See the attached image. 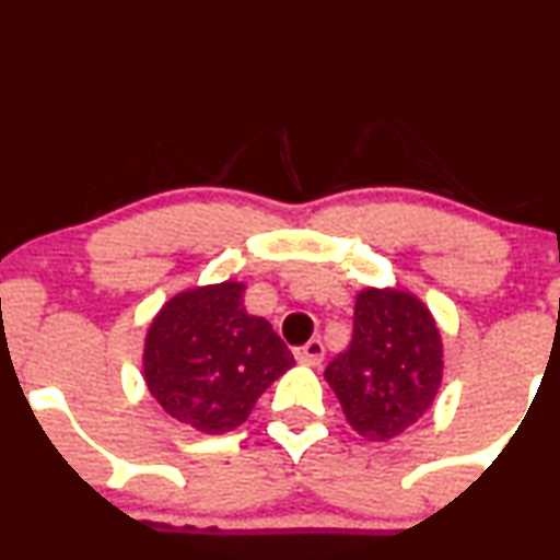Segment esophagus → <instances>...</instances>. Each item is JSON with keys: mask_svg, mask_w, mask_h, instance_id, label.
Returning a JSON list of instances; mask_svg holds the SVG:
<instances>
[{"mask_svg": "<svg viewBox=\"0 0 560 560\" xmlns=\"http://www.w3.org/2000/svg\"><path fill=\"white\" fill-rule=\"evenodd\" d=\"M294 357H298V362H302V365L318 368L323 362V341L320 339H310L305 347L294 349Z\"/></svg>", "mask_w": 560, "mask_h": 560, "instance_id": "34e87169", "label": "esophagus"}]
</instances>
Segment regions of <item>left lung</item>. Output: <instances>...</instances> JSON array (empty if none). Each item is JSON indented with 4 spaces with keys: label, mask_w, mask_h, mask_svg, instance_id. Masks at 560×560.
<instances>
[{
    "label": "left lung",
    "mask_w": 560,
    "mask_h": 560,
    "mask_svg": "<svg viewBox=\"0 0 560 560\" xmlns=\"http://www.w3.org/2000/svg\"><path fill=\"white\" fill-rule=\"evenodd\" d=\"M323 375L362 438L401 435L428 412L441 388L443 341L433 313L404 289H362L352 341Z\"/></svg>",
    "instance_id": "1"
}]
</instances>
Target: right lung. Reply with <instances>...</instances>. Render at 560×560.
I'll list each match as a JSON object with an SVG mask.
<instances>
[{"label":"right lung","mask_w":560,"mask_h":560,"mask_svg":"<svg viewBox=\"0 0 560 560\" xmlns=\"http://www.w3.org/2000/svg\"><path fill=\"white\" fill-rule=\"evenodd\" d=\"M245 284L174 294L145 334L143 378L164 412L200 433L240 428L255 401L294 365L271 323L242 305Z\"/></svg>","instance_id":"obj_1"}]
</instances>
